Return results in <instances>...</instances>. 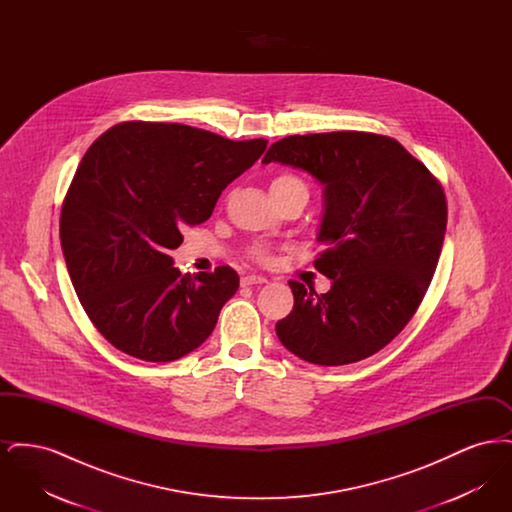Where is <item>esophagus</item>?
Returning a JSON list of instances; mask_svg holds the SVG:
<instances>
[{"mask_svg":"<svg viewBox=\"0 0 512 512\" xmlns=\"http://www.w3.org/2000/svg\"><path fill=\"white\" fill-rule=\"evenodd\" d=\"M267 278L261 274H247L242 278V286H253V284H265Z\"/></svg>","mask_w":512,"mask_h":512,"instance_id":"esophagus-1","label":"esophagus"}]
</instances>
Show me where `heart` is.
Returning <instances> with one entry per match:
<instances>
[{"mask_svg": "<svg viewBox=\"0 0 512 512\" xmlns=\"http://www.w3.org/2000/svg\"><path fill=\"white\" fill-rule=\"evenodd\" d=\"M292 192H305L307 194V186L301 178L293 176V174H280L270 182V195L278 197V195L292 194ZM253 255L257 259H267V253L263 247H255Z\"/></svg>", "mask_w": 512, "mask_h": 512, "instance_id": "heart-1", "label": "heart"}]
</instances>
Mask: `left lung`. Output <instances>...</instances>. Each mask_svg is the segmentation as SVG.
I'll return each mask as SVG.
<instances>
[{"label":"left lung","mask_w":512,"mask_h":512,"mask_svg":"<svg viewBox=\"0 0 512 512\" xmlns=\"http://www.w3.org/2000/svg\"><path fill=\"white\" fill-rule=\"evenodd\" d=\"M263 163L322 184L315 267L332 280L326 293L290 282L278 340L313 365L363 361L407 326L432 282L447 226L441 184L397 140L368 132L288 136Z\"/></svg>","instance_id":"1"}]
</instances>
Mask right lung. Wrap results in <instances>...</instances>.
<instances>
[{
    "instance_id": "right-lung-1",
    "label": "right lung",
    "mask_w": 512,
    "mask_h": 512,
    "mask_svg": "<svg viewBox=\"0 0 512 512\" xmlns=\"http://www.w3.org/2000/svg\"><path fill=\"white\" fill-rule=\"evenodd\" d=\"M176 122H122L84 153L61 209V247L76 295L122 353L171 363L211 336L238 292L230 267L197 276L169 251L211 217L222 190L267 149Z\"/></svg>"
}]
</instances>
